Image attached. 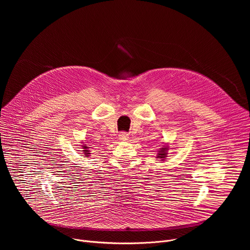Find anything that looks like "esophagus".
<instances>
[{
    "label": "esophagus",
    "instance_id": "1",
    "mask_svg": "<svg viewBox=\"0 0 250 250\" xmlns=\"http://www.w3.org/2000/svg\"><path fill=\"white\" fill-rule=\"evenodd\" d=\"M119 136H120V139H122V140H125V139H127L128 134H127L126 132L123 131V132H121V133L119 134Z\"/></svg>",
    "mask_w": 250,
    "mask_h": 250
}]
</instances>
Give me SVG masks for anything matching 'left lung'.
Listing matches in <instances>:
<instances>
[{"mask_svg":"<svg viewBox=\"0 0 250 250\" xmlns=\"http://www.w3.org/2000/svg\"><path fill=\"white\" fill-rule=\"evenodd\" d=\"M166 147H164V148H162L161 149V151H159V153H158V158H164L165 156H166Z\"/></svg>","mask_w":250,"mask_h":250,"instance_id":"1","label":"left lung"}]
</instances>
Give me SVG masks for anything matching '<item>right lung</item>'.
<instances>
[{
	"mask_svg": "<svg viewBox=\"0 0 250 250\" xmlns=\"http://www.w3.org/2000/svg\"><path fill=\"white\" fill-rule=\"evenodd\" d=\"M84 148H85V149H87L88 147H86V146H85ZM88 151H89V150H84V153H85V155H88V154H89V153H88Z\"/></svg>",
	"mask_w": 250,
	"mask_h": 250,
	"instance_id": "obj_1",
	"label": "right lung"
}]
</instances>
